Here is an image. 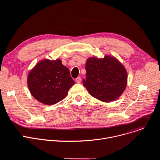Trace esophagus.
I'll list each match as a JSON object with an SVG mask.
<instances>
[{"label":"esophagus","instance_id":"34e87169","mask_svg":"<svg viewBox=\"0 0 160 160\" xmlns=\"http://www.w3.org/2000/svg\"><path fill=\"white\" fill-rule=\"evenodd\" d=\"M75 80H76V82H77V83H80V82H81V77H77L76 79H75Z\"/></svg>","mask_w":160,"mask_h":160}]
</instances>
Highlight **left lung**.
Instances as JSON below:
<instances>
[{"mask_svg":"<svg viewBox=\"0 0 160 160\" xmlns=\"http://www.w3.org/2000/svg\"><path fill=\"white\" fill-rule=\"evenodd\" d=\"M86 78L83 84L92 97L103 102L117 99L127 86V73L115 58H90L85 64Z\"/></svg>","mask_w":160,"mask_h":160,"instance_id":"left-lung-1","label":"left lung"}]
</instances>
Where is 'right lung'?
I'll use <instances>...</instances> for the list:
<instances>
[{
  "label": "right lung",
  "instance_id": "right-lung-1",
  "mask_svg": "<svg viewBox=\"0 0 160 160\" xmlns=\"http://www.w3.org/2000/svg\"><path fill=\"white\" fill-rule=\"evenodd\" d=\"M74 84L69 70L59 59L39 62L28 77V86L32 95L39 102L48 105L62 100Z\"/></svg>",
  "mask_w": 160,
  "mask_h": 160
}]
</instances>
